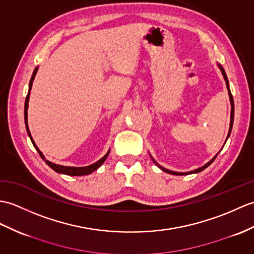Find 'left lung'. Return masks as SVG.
<instances>
[{"mask_svg": "<svg viewBox=\"0 0 254 254\" xmlns=\"http://www.w3.org/2000/svg\"><path fill=\"white\" fill-rule=\"evenodd\" d=\"M219 68L221 69V71H222V74H223V76H224V80H225V82H226V86H227V90H228V95H229V100H231V105H232V111H231V125H229V131H228V134H227V137H226V140H227V138L229 137V135H231V132H232V127H233V123H234V99H233V95H232V93H231V90H229V84H228V80H227V76H226V73H225V71H224V69L222 68V66H220L219 64ZM217 156V155H216ZM216 156L212 159L211 161H209L207 164H204L203 167H201V168H198V169H196V170H193V171H191V172H187V173H182V172H174V171H170V170H168V169H164L163 167H161V166H159V164L154 160V159H152V161H154L157 166L160 168L162 171H164V172H167V173H170V174H173V175H186V174H191V173H198V172H201L202 170H204L205 168H208L210 164L214 161V159L216 158Z\"/></svg>", "mask_w": 254, "mask_h": 254, "instance_id": "8db88e82", "label": "left lung"}]
</instances>
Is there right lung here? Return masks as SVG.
I'll return each instance as SVG.
<instances>
[{"mask_svg": "<svg viewBox=\"0 0 254 254\" xmlns=\"http://www.w3.org/2000/svg\"><path fill=\"white\" fill-rule=\"evenodd\" d=\"M37 71H38V67L34 69V71H33V73H32L30 83H29V91H28L27 97H26V102H25V123H26V128H27V133H28V135H29V137H30L33 146L35 147V149L38 150V152H39V155L41 156V158H42L43 160L45 161V163L47 164V166H49L51 169L54 170L55 172L62 173V174H66V175H72V176H81V175L91 174L92 172H94V171H96V170L105 162V160H106V159H107V157H108V155H109L110 150H108L107 154H106L102 159H99L98 161H96L95 163L91 164V166L80 167V168H76V167H64V166H60V164H55V163H53V162H51V161H49V160H46L45 157L43 156L42 152L40 151V149L38 148L37 145H35L34 140L32 139L30 131H29V127H28V103H29V97H30V91H31V87H32V83H33L34 76H35V74H37Z\"/></svg>", "mask_w": 254, "mask_h": 254, "instance_id": "add662e5", "label": "right lung"}]
</instances>
